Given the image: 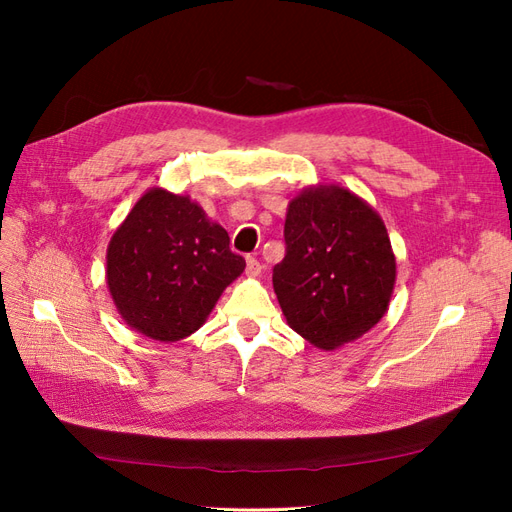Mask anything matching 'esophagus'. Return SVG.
<instances>
[{
    "mask_svg": "<svg viewBox=\"0 0 512 512\" xmlns=\"http://www.w3.org/2000/svg\"><path fill=\"white\" fill-rule=\"evenodd\" d=\"M245 271H247V275H252V277L260 275L262 265L258 262V258H254V256H247V260H245Z\"/></svg>",
    "mask_w": 512,
    "mask_h": 512,
    "instance_id": "34e87169",
    "label": "esophagus"
}]
</instances>
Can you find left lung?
<instances>
[{
	"label": "left lung",
	"mask_w": 512,
	"mask_h": 512,
	"mask_svg": "<svg viewBox=\"0 0 512 512\" xmlns=\"http://www.w3.org/2000/svg\"><path fill=\"white\" fill-rule=\"evenodd\" d=\"M286 256L273 290L290 327L333 350L384 316L395 286V256L378 213L344 188H312L292 200Z\"/></svg>",
	"instance_id": "1"
}]
</instances>
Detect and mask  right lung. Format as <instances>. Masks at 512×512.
<instances>
[{
  "label": "right lung",
  "mask_w": 512,
  "mask_h": 512,
  "mask_svg": "<svg viewBox=\"0 0 512 512\" xmlns=\"http://www.w3.org/2000/svg\"><path fill=\"white\" fill-rule=\"evenodd\" d=\"M228 243V232L188 196L149 190L106 254L108 288L123 320L160 342L192 335L245 269Z\"/></svg>",
  "instance_id": "1"
}]
</instances>
